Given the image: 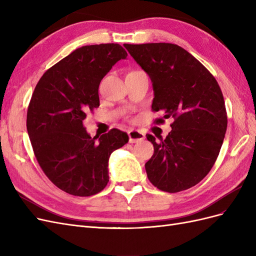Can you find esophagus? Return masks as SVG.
<instances>
[{
	"label": "esophagus",
	"mask_w": 256,
	"mask_h": 256,
	"mask_svg": "<svg viewBox=\"0 0 256 256\" xmlns=\"http://www.w3.org/2000/svg\"><path fill=\"white\" fill-rule=\"evenodd\" d=\"M129 136V142L130 143H138L144 140L145 134L138 130H130L128 132Z\"/></svg>",
	"instance_id": "esophagus-1"
}]
</instances>
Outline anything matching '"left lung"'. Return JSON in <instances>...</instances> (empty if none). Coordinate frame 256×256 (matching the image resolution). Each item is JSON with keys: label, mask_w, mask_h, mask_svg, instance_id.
<instances>
[{"label": "left lung", "mask_w": 256, "mask_h": 256, "mask_svg": "<svg viewBox=\"0 0 256 256\" xmlns=\"http://www.w3.org/2000/svg\"><path fill=\"white\" fill-rule=\"evenodd\" d=\"M124 47L150 76L152 111L174 118L164 140L146 134L154 145V154L145 164L147 177L162 191L189 189L210 171L226 136L228 116L219 84L202 63L177 44Z\"/></svg>", "instance_id": "1"}]
</instances>
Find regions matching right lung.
<instances>
[{
	"label": "right lung",
	"mask_w": 256,
	"mask_h": 256,
	"mask_svg": "<svg viewBox=\"0 0 256 256\" xmlns=\"http://www.w3.org/2000/svg\"><path fill=\"white\" fill-rule=\"evenodd\" d=\"M127 52L118 44L84 46L44 74L30 98L26 129L35 157L49 180L69 194L90 196L109 182V158L125 145L112 129L97 141L83 125L99 106V84Z\"/></svg>",
	"instance_id": "right-lung-1"
}]
</instances>
